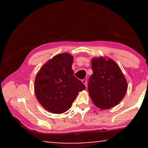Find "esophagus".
<instances>
[{
  "mask_svg": "<svg viewBox=\"0 0 148 148\" xmlns=\"http://www.w3.org/2000/svg\"><path fill=\"white\" fill-rule=\"evenodd\" d=\"M82 83H83L86 87H87V80L86 79H83L82 80Z\"/></svg>",
  "mask_w": 148,
  "mask_h": 148,
  "instance_id": "esophagus-1",
  "label": "esophagus"
}]
</instances>
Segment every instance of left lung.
Returning a JSON list of instances; mask_svg holds the SVG:
<instances>
[{
  "label": "left lung",
  "mask_w": 148,
  "mask_h": 148,
  "mask_svg": "<svg viewBox=\"0 0 148 148\" xmlns=\"http://www.w3.org/2000/svg\"><path fill=\"white\" fill-rule=\"evenodd\" d=\"M91 69L88 91L92 103L101 110L116 106L124 98L128 87L121 69L113 59L102 56L92 58Z\"/></svg>",
  "instance_id": "obj_1"
}]
</instances>
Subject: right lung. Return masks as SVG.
<instances>
[{"label": "right lung", "mask_w": 148, "mask_h": 148, "mask_svg": "<svg viewBox=\"0 0 148 148\" xmlns=\"http://www.w3.org/2000/svg\"><path fill=\"white\" fill-rule=\"evenodd\" d=\"M74 57L59 53L47 61L37 73L34 92L42 107L53 114H62L71 107L85 85L74 76Z\"/></svg>", "instance_id": "add662e5"}]
</instances>
